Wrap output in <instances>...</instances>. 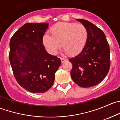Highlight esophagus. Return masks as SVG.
<instances>
[{
  "instance_id": "1",
  "label": "esophagus",
  "mask_w": 120,
  "mask_h": 120,
  "mask_svg": "<svg viewBox=\"0 0 120 120\" xmlns=\"http://www.w3.org/2000/svg\"><path fill=\"white\" fill-rule=\"evenodd\" d=\"M60 59H61V63H64V61H66V59H64V58H63V57H60Z\"/></svg>"
}]
</instances>
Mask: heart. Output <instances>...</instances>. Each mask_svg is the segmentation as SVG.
<instances>
[{"instance_id":"b5f03b06","label":"heart","mask_w":120,"mask_h":120,"mask_svg":"<svg viewBox=\"0 0 120 120\" xmlns=\"http://www.w3.org/2000/svg\"><path fill=\"white\" fill-rule=\"evenodd\" d=\"M50 34L45 35L43 42L48 52L55 54L60 47L69 55L74 56L83 49L88 39V31L85 25L75 22H61L50 29Z\"/></svg>"}]
</instances>
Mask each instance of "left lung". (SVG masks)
Instances as JSON below:
<instances>
[{
	"label": "left lung",
	"instance_id": "obj_1",
	"mask_svg": "<svg viewBox=\"0 0 120 120\" xmlns=\"http://www.w3.org/2000/svg\"><path fill=\"white\" fill-rule=\"evenodd\" d=\"M86 26L88 39L82 50L69 59L72 63L71 77L76 84L89 88L99 83L110 67V47L104 32L92 22L77 19Z\"/></svg>",
	"mask_w": 120,
	"mask_h": 120
}]
</instances>
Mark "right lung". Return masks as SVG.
<instances>
[{
    "label": "right lung",
    "instance_id": "1",
    "mask_svg": "<svg viewBox=\"0 0 120 120\" xmlns=\"http://www.w3.org/2000/svg\"><path fill=\"white\" fill-rule=\"evenodd\" d=\"M48 23H26L10 41L9 60L15 79L32 93H43L53 86L61 60L49 54L43 44Z\"/></svg>",
    "mask_w": 120,
    "mask_h": 120
}]
</instances>
